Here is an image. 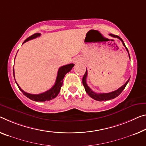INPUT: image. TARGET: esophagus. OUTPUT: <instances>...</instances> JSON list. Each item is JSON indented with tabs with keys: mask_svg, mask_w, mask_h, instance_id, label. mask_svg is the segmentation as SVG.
I'll return each instance as SVG.
<instances>
[{
	"mask_svg": "<svg viewBox=\"0 0 146 146\" xmlns=\"http://www.w3.org/2000/svg\"><path fill=\"white\" fill-rule=\"evenodd\" d=\"M75 62H76V63H77V61H76V60H75V61H74Z\"/></svg>",
	"mask_w": 146,
	"mask_h": 146,
	"instance_id": "obj_1",
	"label": "esophagus"
}]
</instances>
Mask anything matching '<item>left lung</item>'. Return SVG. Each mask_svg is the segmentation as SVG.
<instances>
[{"mask_svg":"<svg viewBox=\"0 0 146 146\" xmlns=\"http://www.w3.org/2000/svg\"><path fill=\"white\" fill-rule=\"evenodd\" d=\"M110 36H111L114 37V38H117L118 39H119L122 42L123 46H124L125 47V48H126L127 52L129 53L128 49L127 48V47L125 46V45L124 44V42H123V40L119 36L114 35L113 34H110ZM129 57L130 58L129 53ZM130 59H131V58H130ZM87 77V69H86V73H85V74H84V77H83V79H82L83 85H84V86L85 87V90H86V93L88 94V95L89 96H91V97L92 98H93V99H95L96 100H98V101H103V100H108L113 99V98H115V97H117V96L119 95L121 93V92L123 90H124V89L125 88V87H126L127 84H128V82H129V81L130 80V78H129V79L127 80V82L125 83V84L123 85V86L119 87V88L118 89H117V90L111 92V93H95V92H93V91H92L91 89H90V87H89L88 86H87V82H86Z\"/></svg>","mask_w":146,"mask_h":146,"instance_id":"1","label":"left lung"}]
</instances>
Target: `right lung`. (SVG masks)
<instances>
[{
    "label": "right lung",
    "mask_w": 146,
    "mask_h": 146,
    "mask_svg": "<svg viewBox=\"0 0 146 146\" xmlns=\"http://www.w3.org/2000/svg\"><path fill=\"white\" fill-rule=\"evenodd\" d=\"M40 36V33H35V34L33 35L32 36H31L30 37H29L27 38L25 41L23 42V43H25L26 42L29 41V40H31L32 39L36 38V37H38ZM74 66V64L71 63V64H66V65L62 66L61 67H60L58 70V72H57V78H56V81L55 83L53 86L50 89H49L48 91H47L44 93H40V94H37V95H34V94H30L28 93H26L24 91L22 90V89L20 88V87L19 86V85L17 84H16L17 87H19V89H20L22 93H23V95L25 96H26L27 97L30 98L32 100H34V101H37V102H44V101H48V100H52L53 98H55L56 96L58 95V94L59 93L60 90V87L62 86V83H63V78L64 77V76L66 75V73H68V72H70L72 67ZM13 76L15 78V75H14V68H13Z\"/></svg>",
    "instance_id": "obj_1"
}]
</instances>
